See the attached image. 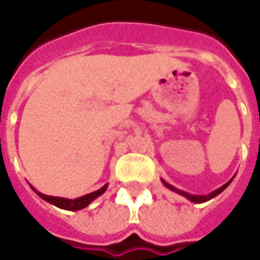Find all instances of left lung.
Masks as SVG:
<instances>
[{
    "instance_id": "left-lung-1",
    "label": "left lung",
    "mask_w": 260,
    "mask_h": 260,
    "mask_svg": "<svg viewBox=\"0 0 260 260\" xmlns=\"http://www.w3.org/2000/svg\"><path fill=\"white\" fill-rule=\"evenodd\" d=\"M231 181L233 180H230L227 184H224L223 186H220L218 189L213 191L212 193H209V195H191V193H188V192H184V191H181V189H177V188H174L173 185L167 184V182H166L164 180H163V184L167 186L169 189H171V191H174V192H177V193H180V195L185 196L188 201L193 202V203H203V202H207V201H210V199H213V198H214V196H217L218 193H221V192H223L224 189H225V188L230 185V182H231Z\"/></svg>"
}]
</instances>
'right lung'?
<instances>
[{"mask_svg": "<svg viewBox=\"0 0 260 260\" xmlns=\"http://www.w3.org/2000/svg\"><path fill=\"white\" fill-rule=\"evenodd\" d=\"M33 188V186H31ZM107 189V184L104 186H102L100 189H97L94 192H90V193H87L85 196H80V198H76V199H67V198H57V196H48L44 195L42 192L36 191L35 188H33V191L36 192L37 195L40 196L42 199H44L48 203H51L54 206L59 207V209H65V210H72V212H76V210H80V209H83V207L89 206L91 202L94 201L96 198H99L100 195H103L104 192Z\"/></svg>", "mask_w": 260, "mask_h": 260, "instance_id": "right-lung-1", "label": "right lung"}]
</instances>
